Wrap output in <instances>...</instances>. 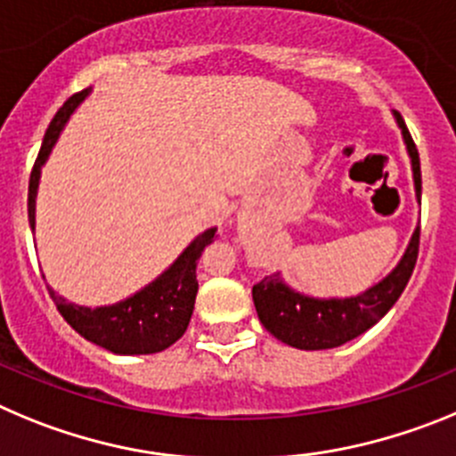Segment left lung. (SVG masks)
I'll use <instances>...</instances> for the list:
<instances>
[{
	"instance_id": "8db88e82",
	"label": "left lung",
	"mask_w": 456,
	"mask_h": 456,
	"mask_svg": "<svg viewBox=\"0 0 456 456\" xmlns=\"http://www.w3.org/2000/svg\"><path fill=\"white\" fill-rule=\"evenodd\" d=\"M393 116L411 159L413 188H416V200L420 202L422 182L418 150L400 113H393ZM418 240H420V227H416L395 268L370 289L352 297H311V295L290 289L279 273L264 277L252 289V299L261 325L274 338L297 350H331L356 338L377 325L397 302L416 265Z\"/></svg>"
}]
</instances>
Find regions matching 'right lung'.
<instances>
[{"instance_id":"obj_1","label":"right lung","mask_w":456,"mask_h":456,"mask_svg":"<svg viewBox=\"0 0 456 456\" xmlns=\"http://www.w3.org/2000/svg\"><path fill=\"white\" fill-rule=\"evenodd\" d=\"M88 95L90 88H86L69 97L45 131L43 147H40L38 159H36L34 170H31V179H28V224H31V232H36V195H38L40 172H43V166L54 150L61 131L68 125L69 116ZM216 232L218 229L211 227L200 233L172 261L170 268L163 270L145 289L136 290L116 305L95 306V309L72 305L47 286L49 295L54 299L56 309L61 311L65 322L90 343H95V346L104 347L113 354L126 356L161 352L170 347L172 343H177L186 331L188 322H191L192 309H195V295H198L195 268H198L204 248L213 243Z\"/></svg>"}]
</instances>
